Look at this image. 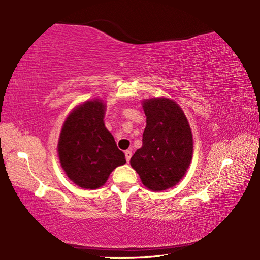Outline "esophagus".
<instances>
[{
    "label": "esophagus",
    "mask_w": 260,
    "mask_h": 260,
    "mask_svg": "<svg viewBox=\"0 0 260 260\" xmlns=\"http://www.w3.org/2000/svg\"><path fill=\"white\" fill-rule=\"evenodd\" d=\"M125 156H126V161L129 162L131 161V157H132V152L131 151H126L125 152Z\"/></svg>",
    "instance_id": "esophagus-1"
}]
</instances>
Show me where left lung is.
I'll return each mask as SVG.
<instances>
[{"instance_id": "1", "label": "left lung", "mask_w": 260, "mask_h": 260, "mask_svg": "<svg viewBox=\"0 0 260 260\" xmlns=\"http://www.w3.org/2000/svg\"><path fill=\"white\" fill-rule=\"evenodd\" d=\"M146 127L143 145L131 158V165L147 189L163 191L183 178L193 154L190 125L183 110L168 98L143 103Z\"/></svg>"}]
</instances>
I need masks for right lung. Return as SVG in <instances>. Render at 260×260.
I'll use <instances>...</instances> for the list:
<instances>
[{
	"instance_id": "1",
	"label": "right lung",
	"mask_w": 260,
	"mask_h": 260,
	"mask_svg": "<svg viewBox=\"0 0 260 260\" xmlns=\"http://www.w3.org/2000/svg\"><path fill=\"white\" fill-rule=\"evenodd\" d=\"M105 104L89 101L66 119L58 142L60 163L68 178L84 189L104 185L113 170L126 163L104 124Z\"/></svg>"
}]
</instances>
